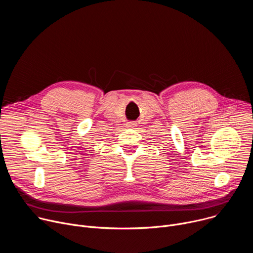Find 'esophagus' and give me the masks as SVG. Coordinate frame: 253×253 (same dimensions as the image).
<instances>
[{"label":"esophagus","instance_id":"obj_1","mask_svg":"<svg viewBox=\"0 0 253 253\" xmlns=\"http://www.w3.org/2000/svg\"><path fill=\"white\" fill-rule=\"evenodd\" d=\"M136 124H137L136 122H128V123H127V127H128V128H134V127L137 126Z\"/></svg>","mask_w":253,"mask_h":253}]
</instances>
